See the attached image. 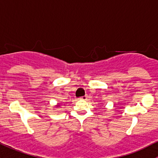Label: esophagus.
<instances>
[{"label": "esophagus", "mask_w": 158, "mask_h": 158, "mask_svg": "<svg viewBox=\"0 0 158 158\" xmlns=\"http://www.w3.org/2000/svg\"><path fill=\"white\" fill-rule=\"evenodd\" d=\"M87 98H88V96H87V95H85V96L81 97L80 98H81V99H82V100H86Z\"/></svg>", "instance_id": "34e87169"}]
</instances>
